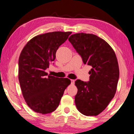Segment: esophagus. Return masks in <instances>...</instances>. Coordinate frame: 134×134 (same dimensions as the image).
Returning a JSON list of instances; mask_svg holds the SVG:
<instances>
[{
    "label": "esophagus",
    "instance_id": "34e87169",
    "mask_svg": "<svg viewBox=\"0 0 134 134\" xmlns=\"http://www.w3.org/2000/svg\"><path fill=\"white\" fill-rule=\"evenodd\" d=\"M71 84H74L75 82V80H71Z\"/></svg>",
    "mask_w": 134,
    "mask_h": 134
}]
</instances>
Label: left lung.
<instances>
[{"mask_svg":"<svg viewBox=\"0 0 134 134\" xmlns=\"http://www.w3.org/2000/svg\"><path fill=\"white\" fill-rule=\"evenodd\" d=\"M85 65L92 68L90 80H77L75 96L79 111L86 116L97 115L114 98L119 79V68L114 50L103 39L92 34L77 33L68 38Z\"/></svg>","mask_w":134,"mask_h":134,"instance_id":"left-lung-1","label":"left lung"}]
</instances>
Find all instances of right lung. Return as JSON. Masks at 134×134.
Returning <instances> with one entry per match:
<instances>
[{
    "mask_svg": "<svg viewBox=\"0 0 134 134\" xmlns=\"http://www.w3.org/2000/svg\"><path fill=\"white\" fill-rule=\"evenodd\" d=\"M71 32L55 31L40 34L31 39L19 59V80L27 104L34 112L51 113L59 105L71 80L48 75L45 70L55 59L59 46Z\"/></svg>",
    "mask_w": 134,
    "mask_h": 134,
    "instance_id": "1",
    "label": "right lung"
}]
</instances>
